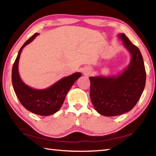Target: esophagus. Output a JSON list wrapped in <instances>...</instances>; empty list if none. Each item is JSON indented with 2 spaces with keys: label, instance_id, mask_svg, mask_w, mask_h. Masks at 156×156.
I'll list each match as a JSON object with an SVG mask.
<instances>
[{
  "label": "esophagus",
  "instance_id": "34e87169",
  "mask_svg": "<svg viewBox=\"0 0 156 156\" xmlns=\"http://www.w3.org/2000/svg\"><path fill=\"white\" fill-rule=\"evenodd\" d=\"M82 72H83V73L84 75H89L91 73V69H90V68H89V67H85V68L83 69V71H82Z\"/></svg>",
  "mask_w": 156,
  "mask_h": 156
}]
</instances>
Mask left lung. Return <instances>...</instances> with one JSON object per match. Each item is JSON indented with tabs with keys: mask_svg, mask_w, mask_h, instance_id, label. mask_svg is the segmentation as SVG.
Wrapping results in <instances>:
<instances>
[{
	"mask_svg": "<svg viewBox=\"0 0 156 156\" xmlns=\"http://www.w3.org/2000/svg\"><path fill=\"white\" fill-rule=\"evenodd\" d=\"M124 45L131 54L130 64L118 76L89 77L90 98L100 114L115 116L135 107L146 83V71L139 49L125 34H119Z\"/></svg>",
	"mask_w": 156,
	"mask_h": 156,
	"instance_id": "obj_1",
	"label": "left lung"
}]
</instances>
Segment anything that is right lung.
<instances>
[{
    "label": "right lung",
    "instance_id": "right-lung-1",
    "mask_svg": "<svg viewBox=\"0 0 156 156\" xmlns=\"http://www.w3.org/2000/svg\"><path fill=\"white\" fill-rule=\"evenodd\" d=\"M38 35V33L34 34L20 49L13 65L12 81L18 100L26 109L37 115H49L60 109L67 92L82 74L80 72L75 73L62 78L49 88L41 90L34 89L26 85L18 73V61L22 49Z\"/></svg>",
    "mask_w": 156,
    "mask_h": 156
}]
</instances>
